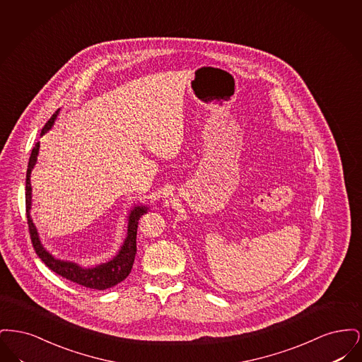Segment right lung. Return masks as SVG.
Masks as SVG:
<instances>
[{
    "label": "right lung",
    "instance_id": "obj_1",
    "mask_svg": "<svg viewBox=\"0 0 362 362\" xmlns=\"http://www.w3.org/2000/svg\"><path fill=\"white\" fill-rule=\"evenodd\" d=\"M59 110L52 114V118L45 124L42 129L40 136L47 133L57 119ZM39 146L40 142L35 144L34 149L31 152V157L28 161V168H27V177H25V211H27V220H28V229L31 235V241L34 245L35 252L37 257L45 262V264L57 273L58 276H64L69 279L71 282H76L81 286H86L89 289H98V291H104L108 288L115 286L117 284L122 282L126 276L130 274L136 252H137V228L139 217L146 213L148 207L136 206L129 214V223H127V236L123 241V245L117 254V257L102 263L95 267H81L77 263L73 262H66L61 259L54 258L52 254L42 245L37 229L33 223L31 218V205H33V189H31V173L34 170L35 164L37 161V155H39Z\"/></svg>",
    "mask_w": 362,
    "mask_h": 362
}]
</instances>
